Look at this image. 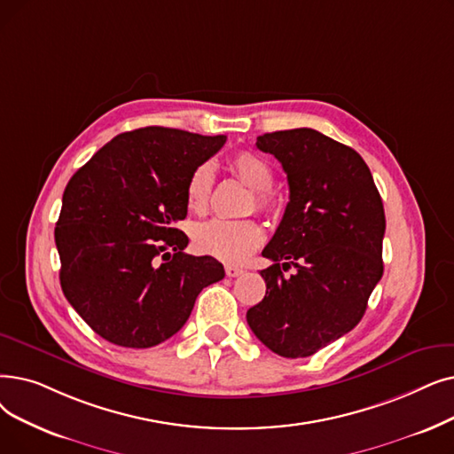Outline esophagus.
Wrapping results in <instances>:
<instances>
[{"instance_id": "1", "label": "esophagus", "mask_w": 454, "mask_h": 454, "mask_svg": "<svg viewBox=\"0 0 454 454\" xmlns=\"http://www.w3.org/2000/svg\"><path fill=\"white\" fill-rule=\"evenodd\" d=\"M224 270H226V276H230V278H238V276H241L245 272V269L238 267V265H226Z\"/></svg>"}]
</instances>
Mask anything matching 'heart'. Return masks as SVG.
I'll list each match as a JSON object with an SVG mask.
<instances>
[{
    "label": "heart",
    "mask_w": 454,
    "mask_h": 454,
    "mask_svg": "<svg viewBox=\"0 0 454 454\" xmlns=\"http://www.w3.org/2000/svg\"><path fill=\"white\" fill-rule=\"evenodd\" d=\"M230 170L247 187L254 191L252 207L269 211L272 196L269 189L274 182V172L267 160L254 152H239L230 160ZM213 191V167L202 163L192 170L187 182V206L194 213H204L209 207ZM263 243V230L254 221H224L213 219L194 230V245L202 254L226 263H239Z\"/></svg>",
    "instance_id": "b5f03b06"
}]
</instances>
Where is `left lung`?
Wrapping results in <instances>:
<instances>
[{"label": "left lung", "mask_w": 454, "mask_h": 454, "mask_svg": "<svg viewBox=\"0 0 454 454\" xmlns=\"http://www.w3.org/2000/svg\"><path fill=\"white\" fill-rule=\"evenodd\" d=\"M287 174L289 202L262 255L265 297L252 332L284 358H306L356 326L384 272V206L362 155L311 128L258 137ZM293 264L298 272L284 277Z\"/></svg>", "instance_id": "left-lung-1"}]
</instances>
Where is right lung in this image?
<instances>
[{"label":"right lung","instance_id":"add662e5","mask_svg":"<svg viewBox=\"0 0 454 454\" xmlns=\"http://www.w3.org/2000/svg\"><path fill=\"white\" fill-rule=\"evenodd\" d=\"M226 143L148 126L116 135L77 170L55 226L61 287L104 340L129 348L178 332L199 293L224 278L211 255L185 254L187 182Z\"/></svg>","mask_w":454,"mask_h":454}]
</instances>
